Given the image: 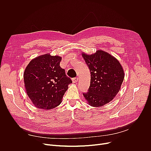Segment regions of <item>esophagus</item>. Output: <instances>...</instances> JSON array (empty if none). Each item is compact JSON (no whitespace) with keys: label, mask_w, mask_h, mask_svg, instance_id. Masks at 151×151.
<instances>
[{"label":"esophagus","mask_w":151,"mask_h":151,"mask_svg":"<svg viewBox=\"0 0 151 151\" xmlns=\"http://www.w3.org/2000/svg\"><path fill=\"white\" fill-rule=\"evenodd\" d=\"M78 81V78H77V77L74 78L72 79V82H73V83H76V82H77Z\"/></svg>","instance_id":"1"}]
</instances>
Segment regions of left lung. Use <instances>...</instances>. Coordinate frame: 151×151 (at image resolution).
<instances>
[{
	"label": "left lung",
	"instance_id": "left-lung-1",
	"mask_svg": "<svg viewBox=\"0 0 151 151\" xmlns=\"http://www.w3.org/2000/svg\"><path fill=\"white\" fill-rule=\"evenodd\" d=\"M91 73L90 85L85 99L93 107H101L113 100L119 92L124 78L119 61L102 50L87 55L82 53Z\"/></svg>",
	"mask_w": 151,
	"mask_h": 151
}]
</instances>
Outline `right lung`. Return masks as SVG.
Returning a JSON list of instances; mask_svg holds the SVG:
<instances>
[{
  "mask_svg": "<svg viewBox=\"0 0 151 151\" xmlns=\"http://www.w3.org/2000/svg\"><path fill=\"white\" fill-rule=\"evenodd\" d=\"M61 57L49 54L30 61L24 72L26 91L35 106L50 110L58 106L72 83L60 63Z\"/></svg>",
  "mask_w": 151,
  "mask_h": 151,
  "instance_id": "1",
  "label": "right lung"
}]
</instances>
